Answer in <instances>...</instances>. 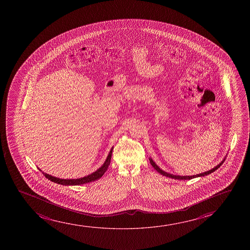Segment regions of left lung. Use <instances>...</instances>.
<instances>
[{"mask_svg":"<svg viewBox=\"0 0 250 250\" xmlns=\"http://www.w3.org/2000/svg\"><path fill=\"white\" fill-rule=\"evenodd\" d=\"M226 159H224L219 165H217L215 167L212 168L211 170H209V171H205V172H202V173H200V174L196 175H192V176H179V175H173L171 174V173H168V172H166V171H163V170H161V168L158 167L157 165L154 163V161L149 158V161H150V164L153 166V167L156 170V171L159 172V173H161V175H163V176H166V177H168V178H174V179H178V180H189V179H192V178H198V177H204V176H207V175L210 174V173H212L213 171H215L218 168L220 167V166L224 163V161H225Z\"/></svg>","mask_w":250,"mask_h":250,"instance_id":"obj_1","label":"left lung"}]
</instances>
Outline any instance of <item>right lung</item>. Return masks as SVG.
<instances>
[{
    "label": "right lung",
    "instance_id": "add662e5",
    "mask_svg": "<svg viewBox=\"0 0 250 250\" xmlns=\"http://www.w3.org/2000/svg\"><path fill=\"white\" fill-rule=\"evenodd\" d=\"M112 153H113V147L110 150L109 154L107 155L104 164L99 169H97L96 171H94L91 174L85 176L83 178H77V179H62V178H55V177H53L51 175L47 174V173H44V172H42V174L44 175L45 177L49 179L50 181L62 185H80L87 184V183H90V182L96 181L97 179L102 178L103 174L107 170L108 166L110 165V161H111ZM39 171H42L41 169H39Z\"/></svg>",
    "mask_w": 250,
    "mask_h": 250
}]
</instances>
